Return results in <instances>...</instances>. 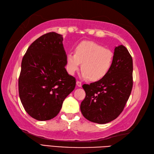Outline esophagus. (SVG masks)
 <instances>
[{
	"label": "esophagus",
	"instance_id": "obj_1",
	"mask_svg": "<svg viewBox=\"0 0 154 154\" xmlns=\"http://www.w3.org/2000/svg\"><path fill=\"white\" fill-rule=\"evenodd\" d=\"M76 84H77V87H81V86H82V84H81V82H80V81H77L76 82Z\"/></svg>",
	"mask_w": 154,
	"mask_h": 154
}]
</instances>
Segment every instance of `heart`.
<instances>
[{"mask_svg":"<svg viewBox=\"0 0 154 154\" xmlns=\"http://www.w3.org/2000/svg\"><path fill=\"white\" fill-rule=\"evenodd\" d=\"M113 63V54L109 49L91 41H83L67 55L66 69L74 75L81 63V76L92 81L103 79L109 74Z\"/></svg>","mask_w":154,"mask_h":154,"instance_id":"heart-1","label":"heart"}]
</instances>
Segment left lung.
I'll list each match as a JSON object with an SVG mask.
<instances>
[{"label": "left lung", "instance_id": "8db88e82", "mask_svg": "<svg viewBox=\"0 0 154 154\" xmlns=\"http://www.w3.org/2000/svg\"><path fill=\"white\" fill-rule=\"evenodd\" d=\"M133 61L126 47L114 48L112 66L103 79L85 84L86 93L81 104L83 116L91 122L106 124L116 119L122 112L131 93Z\"/></svg>", "mask_w": 154, "mask_h": 154}]
</instances>
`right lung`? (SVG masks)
I'll list each match as a JSON object with an SVG mask.
<instances>
[{"label": "right lung", "instance_id": "obj_1", "mask_svg": "<svg viewBox=\"0 0 154 154\" xmlns=\"http://www.w3.org/2000/svg\"><path fill=\"white\" fill-rule=\"evenodd\" d=\"M62 35L50 32L28 48L18 79L19 97L26 112L44 121L56 116L63 100L75 87V78L66 69Z\"/></svg>", "mask_w": 154, "mask_h": 154}]
</instances>
